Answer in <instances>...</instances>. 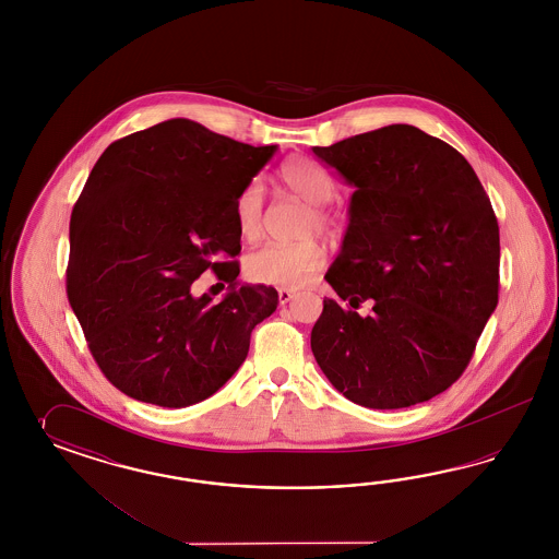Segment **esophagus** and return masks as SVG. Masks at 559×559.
I'll list each match as a JSON object with an SVG mask.
<instances>
[{
  "label": "esophagus",
  "instance_id": "obj_1",
  "mask_svg": "<svg viewBox=\"0 0 559 559\" xmlns=\"http://www.w3.org/2000/svg\"><path fill=\"white\" fill-rule=\"evenodd\" d=\"M295 297H297L295 290H290V288H278V301H281V305H287L288 301H293Z\"/></svg>",
  "mask_w": 559,
  "mask_h": 559
}]
</instances>
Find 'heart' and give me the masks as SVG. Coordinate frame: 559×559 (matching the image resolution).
Instances as JSON below:
<instances>
[{
  "label": "heart",
  "instance_id": "1",
  "mask_svg": "<svg viewBox=\"0 0 559 559\" xmlns=\"http://www.w3.org/2000/svg\"><path fill=\"white\" fill-rule=\"evenodd\" d=\"M278 178L285 187L297 194L301 201L311 204V215L307 219V234L316 229L330 234L334 229V219L323 211V204L330 203L336 194L332 176L325 169L307 159L290 157L281 169ZM237 229L243 239H258L264 223V187L260 178L250 180L236 199ZM325 262L322 246L313 239L301 243H269L246 258V274L264 285L274 287H304L305 283L320 271Z\"/></svg>",
  "mask_w": 559,
  "mask_h": 559
}]
</instances>
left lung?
Here are the masks:
<instances>
[{
    "instance_id": "8db88e82",
    "label": "left lung",
    "mask_w": 559,
    "mask_h": 559,
    "mask_svg": "<svg viewBox=\"0 0 559 559\" xmlns=\"http://www.w3.org/2000/svg\"><path fill=\"white\" fill-rule=\"evenodd\" d=\"M355 188L311 350L358 406L397 409L449 390L498 305L500 234L469 162L412 124L311 147Z\"/></svg>"
}]
</instances>
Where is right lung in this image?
Masks as SVG:
<instances>
[{"label": "right lung", "mask_w": 559, "mask_h": 559, "mask_svg": "<svg viewBox=\"0 0 559 559\" xmlns=\"http://www.w3.org/2000/svg\"><path fill=\"white\" fill-rule=\"evenodd\" d=\"M276 150L169 119L96 162L69 223L68 297L90 353L124 395L192 406L246 360L278 293L241 285L239 264L221 260L239 254L236 199ZM204 270L230 285L221 302L191 295Z\"/></svg>", "instance_id": "right-lung-1"}]
</instances>
